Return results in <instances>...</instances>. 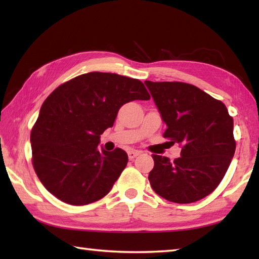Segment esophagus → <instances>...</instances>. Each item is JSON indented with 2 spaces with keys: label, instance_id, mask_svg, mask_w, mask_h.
Returning a JSON list of instances; mask_svg holds the SVG:
<instances>
[{
  "label": "esophagus",
  "instance_id": "1",
  "mask_svg": "<svg viewBox=\"0 0 259 259\" xmlns=\"http://www.w3.org/2000/svg\"><path fill=\"white\" fill-rule=\"evenodd\" d=\"M139 153L140 152L138 150H130L128 152V157H129L130 160H133V159H135L137 156H139Z\"/></svg>",
  "mask_w": 259,
  "mask_h": 259
}]
</instances>
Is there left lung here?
Wrapping results in <instances>:
<instances>
[{
	"label": "left lung",
	"instance_id": "obj_1",
	"mask_svg": "<svg viewBox=\"0 0 259 259\" xmlns=\"http://www.w3.org/2000/svg\"><path fill=\"white\" fill-rule=\"evenodd\" d=\"M145 84L167 125L163 137L183 146L179 158L152 155L148 179L169 201L190 203L217 188L234 157V120L226 106L199 88L184 82Z\"/></svg>",
	"mask_w": 259,
	"mask_h": 259
}]
</instances>
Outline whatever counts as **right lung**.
<instances>
[{
	"label": "right lung",
	"instance_id": "add662e5",
	"mask_svg": "<svg viewBox=\"0 0 259 259\" xmlns=\"http://www.w3.org/2000/svg\"><path fill=\"white\" fill-rule=\"evenodd\" d=\"M149 99L141 81L115 73L81 74L58 87L31 131L33 167L47 190L74 206L106 196L128 155L120 148L99 149L100 136L124 103Z\"/></svg>",
	"mask_w": 259,
	"mask_h": 259
}]
</instances>
